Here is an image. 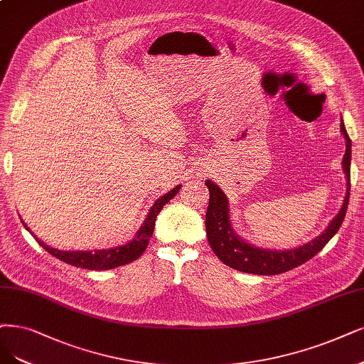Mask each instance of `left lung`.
Segmentation results:
<instances>
[{
	"mask_svg": "<svg viewBox=\"0 0 364 364\" xmlns=\"http://www.w3.org/2000/svg\"><path fill=\"white\" fill-rule=\"evenodd\" d=\"M341 130L346 141V151L343 156V171L348 178V191L345 203L331 223L328 225L324 234H321L311 243L300 246L292 250H265L247 245L246 241L235 235L230 222V207H228V198L219 189V186L207 180L205 184L210 191V204L205 214V228L208 243L216 253V257L228 267L235 268L243 273H253L261 276H273L292 270L309 259H312L318 252L322 250L333 235L339 231L345 214L348 210L349 192H351V139H349L343 119L341 123Z\"/></svg>",
	"mask_w": 364,
	"mask_h": 364,
	"instance_id": "8db88e82",
	"label": "left lung"
}]
</instances>
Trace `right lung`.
Returning a JSON list of instances; mask_svg holds the SVG:
<instances>
[{
    "instance_id": "1",
    "label": "right lung",
    "mask_w": 364,
    "mask_h": 364,
    "mask_svg": "<svg viewBox=\"0 0 364 364\" xmlns=\"http://www.w3.org/2000/svg\"><path fill=\"white\" fill-rule=\"evenodd\" d=\"M180 187L181 186H177L175 189L165 193L164 196H160L156 200L154 205L150 210V213H148V216H146L144 225L139 228L136 237H134L133 241H130V243H127L126 246L106 249V250H94V252H82V250L67 252V250H57V249H52V247L46 246L43 241L37 240L36 235H34V238L37 240V243L40 246H42L48 253L52 255V257H55L60 261H63L65 264L75 265V267L87 268V270H109V268L126 265V264H129L134 259H138L141 255L145 252V249L148 246V241H150V238L153 235V231H154L157 214L160 213L161 208H164L165 204H168L169 200L178 193ZM23 226L26 228L25 223H23ZM26 230L30 231V228H26Z\"/></svg>"
}]
</instances>
